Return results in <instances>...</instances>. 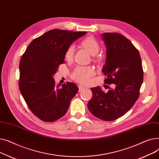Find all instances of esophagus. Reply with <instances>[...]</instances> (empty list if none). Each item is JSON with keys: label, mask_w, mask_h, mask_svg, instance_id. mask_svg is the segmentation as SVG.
Here are the masks:
<instances>
[{"label": "esophagus", "mask_w": 159, "mask_h": 159, "mask_svg": "<svg viewBox=\"0 0 159 159\" xmlns=\"http://www.w3.org/2000/svg\"><path fill=\"white\" fill-rule=\"evenodd\" d=\"M78 87H79V91H82V90H83V89H84L86 88H84V86H82V85H79Z\"/></svg>", "instance_id": "esophagus-1"}]
</instances>
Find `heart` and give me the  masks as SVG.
Segmentation results:
<instances>
[{
	"label": "heart",
	"instance_id": "1",
	"mask_svg": "<svg viewBox=\"0 0 159 159\" xmlns=\"http://www.w3.org/2000/svg\"><path fill=\"white\" fill-rule=\"evenodd\" d=\"M82 46L85 48L87 51L92 55L97 54L99 50V44L98 42L92 37H88L84 39L81 43ZM75 53V46L70 45L65 53V58L66 60H71ZM94 70L91 67H77L72 73V78L81 84H88L89 79L94 75Z\"/></svg>",
	"mask_w": 159,
	"mask_h": 159
}]
</instances>
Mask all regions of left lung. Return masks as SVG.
I'll use <instances>...</instances> for the list:
<instances>
[{"label":"left lung","mask_w":159,"mask_h":159,"mask_svg":"<svg viewBox=\"0 0 159 159\" xmlns=\"http://www.w3.org/2000/svg\"><path fill=\"white\" fill-rule=\"evenodd\" d=\"M106 48V58L102 71L106 84H114L104 93L100 86L91 88L93 97L88 104L89 111L106 121L117 119L134 105L143 82L140 54L131 42L117 33L101 35Z\"/></svg>","instance_id":"obj_1"}]
</instances>
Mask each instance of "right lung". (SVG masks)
I'll return each mask as SVG.
<instances>
[{"mask_svg": "<svg viewBox=\"0 0 159 159\" xmlns=\"http://www.w3.org/2000/svg\"><path fill=\"white\" fill-rule=\"evenodd\" d=\"M87 32L52 30L33 40L22 55L19 89L32 113L44 122H53L68 111L77 86L67 82L57 85L53 79L65 62L68 48Z\"/></svg>", "mask_w": 159, "mask_h": 159, "instance_id": "add662e5", "label": "right lung"}]
</instances>
